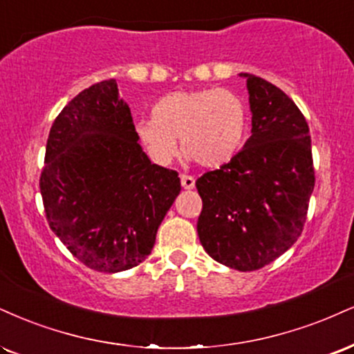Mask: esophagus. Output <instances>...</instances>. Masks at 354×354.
<instances>
[{"label":"esophagus","mask_w":354,"mask_h":354,"mask_svg":"<svg viewBox=\"0 0 354 354\" xmlns=\"http://www.w3.org/2000/svg\"><path fill=\"white\" fill-rule=\"evenodd\" d=\"M194 178L189 174H181V186L185 189H193L194 188Z\"/></svg>","instance_id":"1"}]
</instances>
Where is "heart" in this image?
Listing matches in <instances>:
<instances>
[{
  "instance_id": "obj_1",
  "label": "heart",
  "mask_w": 354,
  "mask_h": 354,
  "mask_svg": "<svg viewBox=\"0 0 354 354\" xmlns=\"http://www.w3.org/2000/svg\"><path fill=\"white\" fill-rule=\"evenodd\" d=\"M249 130V110L236 92L219 87L176 91L151 105V118H140L135 133L156 163L183 151L204 168H219L237 156Z\"/></svg>"
}]
</instances>
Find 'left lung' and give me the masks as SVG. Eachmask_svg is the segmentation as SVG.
Masks as SVG:
<instances>
[{
	"mask_svg": "<svg viewBox=\"0 0 354 354\" xmlns=\"http://www.w3.org/2000/svg\"><path fill=\"white\" fill-rule=\"evenodd\" d=\"M249 91L252 135L237 156L196 181L203 199L198 236L225 267L250 272L274 262L304 231L315 186L312 140L287 93L241 74Z\"/></svg>",
	"mask_w": 354,
	"mask_h": 354,
	"instance_id": "8db88e82",
	"label": "left lung"
}]
</instances>
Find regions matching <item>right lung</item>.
<instances>
[{
  "label": "right lung",
  "mask_w": 354,
  "mask_h": 354,
  "mask_svg": "<svg viewBox=\"0 0 354 354\" xmlns=\"http://www.w3.org/2000/svg\"><path fill=\"white\" fill-rule=\"evenodd\" d=\"M138 142L113 79L75 95L50 127L39 181L46 218L88 269L142 263L181 191L178 173L151 163Z\"/></svg>",
  "instance_id": "1"
}]
</instances>
